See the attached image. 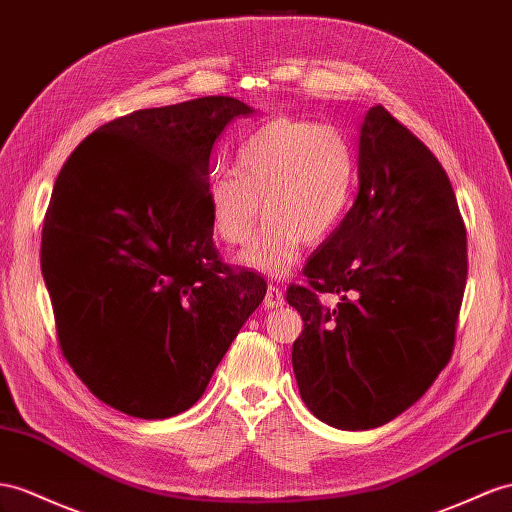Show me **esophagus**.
I'll use <instances>...</instances> for the list:
<instances>
[{
  "mask_svg": "<svg viewBox=\"0 0 512 512\" xmlns=\"http://www.w3.org/2000/svg\"><path fill=\"white\" fill-rule=\"evenodd\" d=\"M285 305V296L283 292L279 290V287H268L266 292V298H264V307L266 309H277V307H283Z\"/></svg>",
  "mask_w": 512,
  "mask_h": 512,
  "instance_id": "esophagus-1",
  "label": "esophagus"
}]
</instances>
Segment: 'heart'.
Returning <instances> with one entry per match:
<instances>
[{"instance_id": "1", "label": "heart", "mask_w": 512, "mask_h": 512, "mask_svg": "<svg viewBox=\"0 0 512 512\" xmlns=\"http://www.w3.org/2000/svg\"><path fill=\"white\" fill-rule=\"evenodd\" d=\"M355 149L344 131L300 119L268 121L235 153V170H214L205 199L209 225L222 242L251 240L238 264L268 277L292 270L305 240L318 244L342 220L355 186Z\"/></svg>"}]
</instances>
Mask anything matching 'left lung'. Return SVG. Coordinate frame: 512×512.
Here are the masks:
<instances>
[{
  "mask_svg": "<svg viewBox=\"0 0 512 512\" xmlns=\"http://www.w3.org/2000/svg\"><path fill=\"white\" fill-rule=\"evenodd\" d=\"M357 164L355 203L309 257V285L287 290L305 322L292 348L300 398L339 430L378 428L424 396L452 357L467 279L465 225L426 144L374 106Z\"/></svg>",
  "mask_w": 512,
  "mask_h": 512,
  "instance_id": "8db88e82",
  "label": "left lung"
}]
</instances>
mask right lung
<instances>
[{"label": "right lung", "mask_w": 512, "mask_h": 512, "mask_svg": "<svg viewBox=\"0 0 512 512\" xmlns=\"http://www.w3.org/2000/svg\"><path fill=\"white\" fill-rule=\"evenodd\" d=\"M253 112L233 97L131 112L60 170L43 279L62 355L116 411H188L266 296L255 272L220 261L205 199L214 142Z\"/></svg>", "instance_id": "add662e5"}]
</instances>
